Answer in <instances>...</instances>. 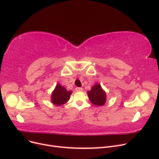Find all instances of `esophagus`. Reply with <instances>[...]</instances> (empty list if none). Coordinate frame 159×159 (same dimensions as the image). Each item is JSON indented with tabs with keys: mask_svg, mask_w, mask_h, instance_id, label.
<instances>
[{
	"mask_svg": "<svg viewBox=\"0 0 159 159\" xmlns=\"http://www.w3.org/2000/svg\"><path fill=\"white\" fill-rule=\"evenodd\" d=\"M75 90H76L77 91H83V89L81 88H75Z\"/></svg>",
	"mask_w": 159,
	"mask_h": 159,
	"instance_id": "esophagus-1",
	"label": "esophagus"
}]
</instances>
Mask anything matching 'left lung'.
I'll list each match as a JSON object with an SVG mask.
<instances>
[{
  "label": "left lung",
  "instance_id": "8db88e82",
  "mask_svg": "<svg viewBox=\"0 0 159 159\" xmlns=\"http://www.w3.org/2000/svg\"><path fill=\"white\" fill-rule=\"evenodd\" d=\"M87 93L91 103L95 105L102 106L106 102V93L99 84H96L93 85L91 90L88 91Z\"/></svg>",
  "mask_w": 159,
  "mask_h": 159
}]
</instances>
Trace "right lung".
I'll list each match as a JSON object with an SVG mask.
<instances>
[{
    "mask_svg": "<svg viewBox=\"0 0 159 159\" xmlns=\"http://www.w3.org/2000/svg\"><path fill=\"white\" fill-rule=\"evenodd\" d=\"M71 93L72 91H68L64 86L57 84L52 93L51 102L54 105L60 106L68 102Z\"/></svg>",
    "mask_w": 159,
    "mask_h": 159,
    "instance_id": "add662e5",
    "label": "right lung"
}]
</instances>
